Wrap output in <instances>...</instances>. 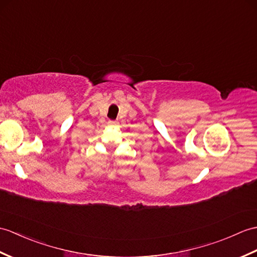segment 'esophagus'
<instances>
[{
    "label": "esophagus",
    "mask_w": 257,
    "mask_h": 257,
    "mask_svg": "<svg viewBox=\"0 0 257 257\" xmlns=\"http://www.w3.org/2000/svg\"><path fill=\"white\" fill-rule=\"evenodd\" d=\"M107 123H108V126H110V127H115V126H117V124H118V122L115 121V120H109Z\"/></svg>",
    "instance_id": "obj_1"
}]
</instances>
